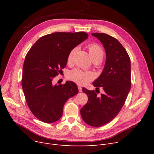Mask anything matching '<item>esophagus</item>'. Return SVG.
I'll return each mask as SVG.
<instances>
[{"mask_svg":"<svg viewBox=\"0 0 154 154\" xmlns=\"http://www.w3.org/2000/svg\"><path fill=\"white\" fill-rule=\"evenodd\" d=\"M78 89H79V92H82V87H80V86H78Z\"/></svg>","mask_w":154,"mask_h":154,"instance_id":"obj_1","label":"esophagus"}]
</instances>
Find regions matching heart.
<instances>
[{
  "instance_id": "obj_1",
  "label": "heart",
  "mask_w": 154,
  "mask_h": 154,
  "mask_svg": "<svg viewBox=\"0 0 154 154\" xmlns=\"http://www.w3.org/2000/svg\"><path fill=\"white\" fill-rule=\"evenodd\" d=\"M87 48L93 61H101L103 57V51L100 45L97 43H91L87 45ZM77 50L78 48L75 47L69 52L67 58V63H70L73 62ZM68 77L70 80L77 84L85 85L94 79L95 75L91 72L83 71L79 69H75L69 73Z\"/></svg>"
}]
</instances>
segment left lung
<instances>
[{"label": "left lung", "instance_id": "8db88e82", "mask_svg": "<svg viewBox=\"0 0 154 154\" xmlns=\"http://www.w3.org/2000/svg\"><path fill=\"white\" fill-rule=\"evenodd\" d=\"M103 44L106 52V62L103 72L93 83L94 87L104 91L100 97L97 91H82L88 101L80 109L84 122L92 127H100L111 122L125 103L131 87V59L119 40L108 34L94 33Z\"/></svg>", "mask_w": 154, "mask_h": 154}]
</instances>
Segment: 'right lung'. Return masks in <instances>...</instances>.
I'll use <instances>...</instances> for the list:
<instances>
[{
  "mask_svg": "<svg viewBox=\"0 0 154 154\" xmlns=\"http://www.w3.org/2000/svg\"><path fill=\"white\" fill-rule=\"evenodd\" d=\"M88 36L84 32H54L40 37L27 54L22 87L29 108L42 122L57 121L65 103L78 94L74 82L54 85L52 80L66 66L69 52Z\"/></svg>",
  "mask_w": 154,
  "mask_h": 154,
  "instance_id": "right-lung-1",
  "label": "right lung"
}]
</instances>
